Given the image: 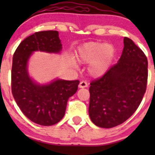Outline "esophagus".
<instances>
[{
  "label": "esophagus",
  "mask_w": 155,
  "mask_h": 155,
  "mask_svg": "<svg viewBox=\"0 0 155 155\" xmlns=\"http://www.w3.org/2000/svg\"><path fill=\"white\" fill-rule=\"evenodd\" d=\"M87 86H88V84H87V82H85V81H82V82L79 83V87H81V88L86 87Z\"/></svg>",
  "instance_id": "34e87169"
}]
</instances>
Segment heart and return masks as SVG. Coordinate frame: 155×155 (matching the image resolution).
Listing matches in <instances>:
<instances>
[{
  "label": "heart",
  "mask_w": 155,
  "mask_h": 155,
  "mask_svg": "<svg viewBox=\"0 0 155 155\" xmlns=\"http://www.w3.org/2000/svg\"><path fill=\"white\" fill-rule=\"evenodd\" d=\"M115 48L112 44L89 42L79 48L78 60L82 64H90L88 73L94 77H100L109 70L114 56Z\"/></svg>",
  "instance_id": "heart-1"
}]
</instances>
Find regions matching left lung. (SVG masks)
Here are the masks:
<instances>
[{
    "mask_svg": "<svg viewBox=\"0 0 155 155\" xmlns=\"http://www.w3.org/2000/svg\"><path fill=\"white\" fill-rule=\"evenodd\" d=\"M148 82V60L132 40L124 38L118 63L90 83L89 116L95 125L112 128L124 123L139 107Z\"/></svg>",
    "mask_w": 155,
    "mask_h": 155,
    "instance_id": "8db88e82",
    "label": "left lung"
}]
</instances>
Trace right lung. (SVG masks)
<instances>
[{
	"instance_id": "add662e5",
	"label": "right lung",
	"mask_w": 155,
	"mask_h": 155,
	"mask_svg": "<svg viewBox=\"0 0 155 155\" xmlns=\"http://www.w3.org/2000/svg\"><path fill=\"white\" fill-rule=\"evenodd\" d=\"M61 48L57 31H38L21 41L12 57L14 99L23 114L40 125H53L63 118L69 97L76 92L79 81L58 79L46 85H37L28 76L27 62L34 51L57 53Z\"/></svg>"
}]
</instances>
